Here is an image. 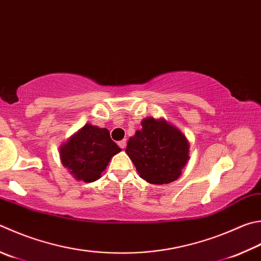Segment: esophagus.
<instances>
[{
    "instance_id": "34e87169",
    "label": "esophagus",
    "mask_w": 261,
    "mask_h": 261,
    "mask_svg": "<svg viewBox=\"0 0 261 261\" xmlns=\"http://www.w3.org/2000/svg\"><path fill=\"white\" fill-rule=\"evenodd\" d=\"M118 146H120L121 148H125V147H126V140L123 139L121 141H118Z\"/></svg>"
}]
</instances>
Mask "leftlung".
<instances>
[{
  "label": "left lung",
  "mask_w": 261,
  "mask_h": 261,
  "mask_svg": "<svg viewBox=\"0 0 261 261\" xmlns=\"http://www.w3.org/2000/svg\"><path fill=\"white\" fill-rule=\"evenodd\" d=\"M125 153L140 178L163 185L174 181L189 160V143L176 126L164 118H144L141 129L127 141Z\"/></svg>",
  "instance_id": "left-lung-1"
}]
</instances>
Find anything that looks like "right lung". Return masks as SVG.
<instances>
[{"label":"right lung","instance_id":"right-lung-1","mask_svg":"<svg viewBox=\"0 0 261 261\" xmlns=\"http://www.w3.org/2000/svg\"><path fill=\"white\" fill-rule=\"evenodd\" d=\"M120 151L110 131L91 124H85L59 148L64 167L75 179L84 182L100 178L111 159Z\"/></svg>","mask_w":261,"mask_h":261}]
</instances>
